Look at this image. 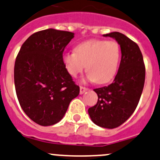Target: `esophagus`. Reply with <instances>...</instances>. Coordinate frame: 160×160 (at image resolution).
I'll return each instance as SVG.
<instances>
[{
  "mask_svg": "<svg viewBox=\"0 0 160 160\" xmlns=\"http://www.w3.org/2000/svg\"><path fill=\"white\" fill-rule=\"evenodd\" d=\"M87 90H88V88H87V87H82V86L80 87V94H83V93H85Z\"/></svg>",
  "mask_w": 160,
  "mask_h": 160,
  "instance_id": "esophagus-1",
  "label": "esophagus"
}]
</instances>
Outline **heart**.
<instances>
[{
    "label": "heart",
    "instance_id": "1",
    "mask_svg": "<svg viewBox=\"0 0 160 160\" xmlns=\"http://www.w3.org/2000/svg\"><path fill=\"white\" fill-rule=\"evenodd\" d=\"M75 53L63 55L67 71L73 77L83 72L86 66L87 78L98 84L112 80L118 70L121 50L113 40H91L76 46Z\"/></svg>",
    "mask_w": 160,
    "mask_h": 160
}]
</instances>
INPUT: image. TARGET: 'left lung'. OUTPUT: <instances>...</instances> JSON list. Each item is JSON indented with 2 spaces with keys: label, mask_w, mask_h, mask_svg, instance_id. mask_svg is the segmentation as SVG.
Instances as JSON below:
<instances>
[{
  "label": "left lung",
  "mask_w": 160,
  "mask_h": 160,
  "mask_svg": "<svg viewBox=\"0 0 160 160\" xmlns=\"http://www.w3.org/2000/svg\"><path fill=\"white\" fill-rule=\"evenodd\" d=\"M117 41L121 60L113 82L107 87L94 89L98 101L88 109L96 125L107 129L120 127L133 113L145 83L146 69L139 46L120 32L103 34Z\"/></svg>",
  "instance_id": "8db88e82"
}]
</instances>
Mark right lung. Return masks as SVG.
<instances>
[{
    "label": "right lung",
    "instance_id": "add662e5",
    "mask_svg": "<svg viewBox=\"0 0 160 160\" xmlns=\"http://www.w3.org/2000/svg\"><path fill=\"white\" fill-rule=\"evenodd\" d=\"M74 38L50 29L33 33L23 43L14 64V85L20 105L31 120L47 127L63 119L80 93L67 71L63 52Z\"/></svg>",
    "mask_w": 160,
    "mask_h": 160
}]
</instances>
